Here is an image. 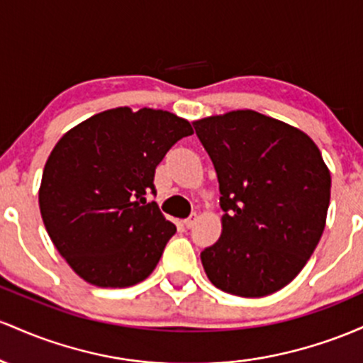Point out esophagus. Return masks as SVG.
<instances>
[{
    "mask_svg": "<svg viewBox=\"0 0 363 363\" xmlns=\"http://www.w3.org/2000/svg\"><path fill=\"white\" fill-rule=\"evenodd\" d=\"M197 219H199V216L194 213V214H190L189 218L185 219V221H183V225H185L186 228H192V226L195 225V223H197Z\"/></svg>",
    "mask_w": 363,
    "mask_h": 363,
    "instance_id": "esophagus-1",
    "label": "esophagus"
}]
</instances>
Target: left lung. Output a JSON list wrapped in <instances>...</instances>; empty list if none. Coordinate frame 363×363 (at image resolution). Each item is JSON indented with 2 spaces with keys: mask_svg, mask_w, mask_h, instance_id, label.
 <instances>
[{
  "mask_svg": "<svg viewBox=\"0 0 363 363\" xmlns=\"http://www.w3.org/2000/svg\"><path fill=\"white\" fill-rule=\"evenodd\" d=\"M213 161L223 233L203 248L219 290L259 298L296 278L325 226L331 174L302 130L252 109L194 121Z\"/></svg>",
  "mask_w": 363,
  "mask_h": 363,
  "instance_id": "8db88e82",
  "label": "left lung"
}]
</instances>
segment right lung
<instances>
[{
    "label": "right lung",
    "mask_w": 363,
    "mask_h": 363,
    "mask_svg": "<svg viewBox=\"0 0 363 363\" xmlns=\"http://www.w3.org/2000/svg\"><path fill=\"white\" fill-rule=\"evenodd\" d=\"M192 125L162 109L116 108L73 127L51 150L39 207L61 257L101 288L144 281L177 226L156 202L154 173Z\"/></svg>",
    "instance_id": "obj_1"
}]
</instances>
